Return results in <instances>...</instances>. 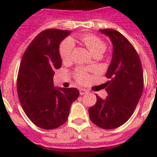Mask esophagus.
Here are the masks:
<instances>
[{"instance_id":"esophagus-1","label":"esophagus","mask_w":157,"mask_h":157,"mask_svg":"<svg viewBox=\"0 0 157 157\" xmlns=\"http://www.w3.org/2000/svg\"><path fill=\"white\" fill-rule=\"evenodd\" d=\"M87 93V90H85V89H80V95H84Z\"/></svg>"}]
</instances>
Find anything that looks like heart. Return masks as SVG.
I'll return each mask as SVG.
<instances>
[{
    "label": "heart",
    "mask_w": 157,
    "mask_h": 157,
    "mask_svg": "<svg viewBox=\"0 0 157 157\" xmlns=\"http://www.w3.org/2000/svg\"><path fill=\"white\" fill-rule=\"evenodd\" d=\"M80 39L93 54V56H101L106 51L107 46L105 42L99 38L93 35L84 34L80 36ZM74 42L71 39H67L63 41L59 47V55L63 61H68L71 58ZM76 78L80 83H85L88 81L89 76L85 71H79L76 73Z\"/></svg>",
    "instance_id": "b5f03b06"
}]
</instances>
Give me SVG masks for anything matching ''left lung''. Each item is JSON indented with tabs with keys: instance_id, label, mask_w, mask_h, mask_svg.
Masks as SVG:
<instances>
[{
	"instance_id": "obj_1",
	"label": "left lung",
	"mask_w": 157,
	"mask_h": 157,
	"mask_svg": "<svg viewBox=\"0 0 157 157\" xmlns=\"http://www.w3.org/2000/svg\"><path fill=\"white\" fill-rule=\"evenodd\" d=\"M99 31L108 36L113 45L112 58L105 77L108 96L89 109L92 122L103 129H114L131 118L144 89V74L138 54L131 42L119 32L112 29Z\"/></svg>"
}]
</instances>
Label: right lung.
Returning <instances> with one entry per match:
<instances>
[{
  "label": "right lung",
  "instance_id": "add662e5",
  "mask_svg": "<svg viewBox=\"0 0 157 157\" xmlns=\"http://www.w3.org/2000/svg\"><path fill=\"white\" fill-rule=\"evenodd\" d=\"M71 32L49 29L41 32L22 58L17 76V94L30 121L43 129H55L68 118L71 104L78 98L76 88H55V70L61 67L59 45Z\"/></svg>",
  "mask_w": 157,
  "mask_h": 157
}]
</instances>
